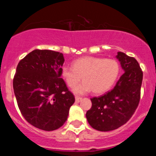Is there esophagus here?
<instances>
[{"instance_id":"1","label":"esophagus","mask_w":156,"mask_h":156,"mask_svg":"<svg viewBox=\"0 0 156 156\" xmlns=\"http://www.w3.org/2000/svg\"><path fill=\"white\" fill-rule=\"evenodd\" d=\"M76 102H80L81 100H82V98H80V97H76Z\"/></svg>"}]
</instances>
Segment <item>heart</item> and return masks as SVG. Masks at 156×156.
<instances>
[{
	"label": "heart",
	"instance_id": "heart-1",
	"mask_svg": "<svg viewBox=\"0 0 156 156\" xmlns=\"http://www.w3.org/2000/svg\"><path fill=\"white\" fill-rule=\"evenodd\" d=\"M119 72L120 66L115 59L86 56L75 60L73 67L63 66L60 76L69 87H73L83 78L85 81L73 90L81 95L91 90L94 94L105 93L115 84Z\"/></svg>",
	"mask_w": 156,
	"mask_h": 156
}]
</instances>
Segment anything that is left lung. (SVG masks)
<instances>
[{
    "label": "left lung",
    "mask_w": 156,
    "mask_h": 156,
    "mask_svg": "<svg viewBox=\"0 0 156 156\" xmlns=\"http://www.w3.org/2000/svg\"><path fill=\"white\" fill-rule=\"evenodd\" d=\"M116 58L124 73L112 90L90 98L92 106L86 113L89 124L99 131H110L125 124L140 101L143 72L138 62L123 52H118Z\"/></svg>",
    "instance_id": "1"
}]
</instances>
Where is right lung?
I'll return each mask as SVG.
<instances>
[{"instance_id": "obj_1", "label": "right lung", "mask_w": 156, "mask_h": 156, "mask_svg": "<svg viewBox=\"0 0 156 156\" xmlns=\"http://www.w3.org/2000/svg\"><path fill=\"white\" fill-rule=\"evenodd\" d=\"M64 62L60 52L34 50L17 66L13 89L18 106L25 119L38 129L61 127L75 101L60 76Z\"/></svg>"}]
</instances>
